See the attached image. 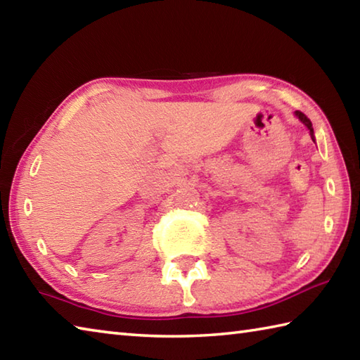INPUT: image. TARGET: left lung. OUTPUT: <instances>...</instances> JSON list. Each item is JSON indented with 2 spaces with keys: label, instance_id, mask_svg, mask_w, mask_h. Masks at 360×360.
I'll return each instance as SVG.
<instances>
[{
  "label": "left lung",
  "instance_id": "8db88e82",
  "mask_svg": "<svg viewBox=\"0 0 360 360\" xmlns=\"http://www.w3.org/2000/svg\"><path fill=\"white\" fill-rule=\"evenodd\" d=\"M295 116L298 117V119H300L302 122H303V124L304 125H307L308 127V129H309V134H311V139L312 141H314V128H312V124H311V120L307 117V116H304V114L302 112V111H295Z\"/></svg>",
  "mask_w": 360,
  "mask_h": 360
}]
</instances>
